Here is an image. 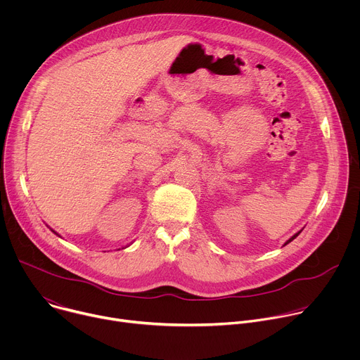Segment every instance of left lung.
<instances>
[{"label":"left lung","instance_id":"1","mask_svg":"<svg viewBox=\"0 0 360 360\" xmlns=\"http://www.w3.org/2000/svg\"><path fill=\"white\" fill-rule=\"evenodd\" d=\"M300 232H302V231H299V232H297V233H295V235H293V236H292V238H289V239H288V240H286V242H285V245H288V243H289V242H292V240H293V239H295V238H296V236H297V235H299V233H300Z\"/></svg>","mask_w":360,"mask_h":360}]
</instances>
